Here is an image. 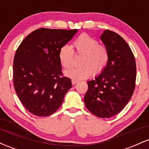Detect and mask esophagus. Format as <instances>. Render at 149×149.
<instances>
[{
    "instance_id": "34e87169",
    "label": "esophagus",
    "mask_w": 149,
    "mask_h": 149,
    "mask_svg": "<svg viewBox=\"0 0 149 149\" xmlns=\"http://www.w3.org/2000/svg\"><path fill=\"white\" fill-rule=\"evenodd\" d=\"M71 83H72V85H76V83H78V81H77V80H72V81H71Z\"/></svg>"
}]
</instances>
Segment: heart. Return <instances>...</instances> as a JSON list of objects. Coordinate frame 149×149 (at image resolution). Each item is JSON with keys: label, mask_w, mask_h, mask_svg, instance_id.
<instances>
[{"label": "heart", "mask_w": 149, "mask_h": 149, "mask_svg": "<svg viewBox=\"0 0 149 149\" xmlns=\"http://www.w3.org/2000/svg\"><path fill=\"white\" fill-rule=\"evenodd\" d=\"M74 49L65 45L59 52V59L65 69L73 63V52L76 55H82L79 67L71 68L64 71V76L74 80L86 79L92 74L97 76L104 71L109 61V52L107 47L95 38L88 34H81L73 42Z\"/></svg>", "instance_id": "1"}]
</instances>
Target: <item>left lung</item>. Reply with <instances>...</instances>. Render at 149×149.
Instances as JSON below:
<instances>
[{"label":"left lung","mask_w":149,"mask_h":149,"mask_svg":"<svg viewBox=\"0 0 149 149\" xmlns=\"http://www.w3.org/2000/svg\"><path fill=\"white\" fill-rule=\"evenodd\" d=\"M100 39L109 52V61L102 73L87 82L85 107L100 118H110L120 112L134 92L136 62L130 47L120 36L104 31Z\"/></svg>","instance_id":"8db88e82"}]
</instances>
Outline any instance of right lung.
Returning <instances> with one entry per match:
<instances>
[{
	"label": "right lung",
	"instance_id": "1",
	"mask_svg": "<svg viewBox=\"0 0 149 149\" xmlns=\"http://www.w3.org/2000/svg\"><path fill=\"white\" fill-rule=\"evenodd\" d=\"M78 29H39L25 38L15 53L13 83L18 98L31 113L49 116L61 107L71 80L62 77L59 49Z\"/></svg>",
	"mask_w": 149,
	"mask_h": 149
}]
</instances>
